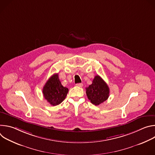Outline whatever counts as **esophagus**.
Listing matches in <instances>:
<instances>
[{"label": "esophagus", "instance_id": "obj_1", "mask_svg": "<svg viewBox=\"0 0 155 155\" xmlns=\"http://www.w3.org/2000/svg\"><path fill=\"white\" fill-rule=\"evenodd\" d=\"M76 86H78V87H82L83 86V84L82 83H77V84H76Z\"/></svg>", "mask_w": 155, "mask_h": 155}]
</instances>
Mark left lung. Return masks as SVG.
I'll list each match as a JSON object with an SVG mask.
<instances>
[{"mask_svg": "<svg viewBox=\"0 0 155 155\" xmlns=\"http://www.w3.org/2000/svg\"><path fill=\"white\" fill-rule=\"evenodd\" d=\"M86 93L93 104L99 105L108 98L110 90L104 80L100 76L96 75L92 84L86 87Z\"/></svg>", "mask_w": 155, "mask_h": 155, "instance_id": "left-lung-1", "label": "left lung"}]
</instances>
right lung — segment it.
Returning a JSON list of instances; mask_svg holds the SVG:
<instances>
[{"instance_id":"1","label":"right lung","mask_w":155,"mask_h":155,"mask_svg":"<svg viewBox=\"0 0 155 155\" xmlns=\"http://www.w3.org/2000/svg\"><path fill=\"white\" fill-rule=\"evenodd\" d=\"M68 92V88L62 85L58 74H53L43 87L44 98L53 106L60 104L65 99Z\"/></svg>"}]
</instances>
